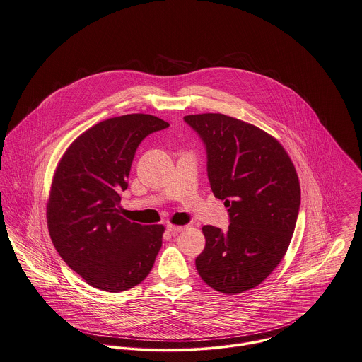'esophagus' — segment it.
Instances as JSON below:
<instances>
[{
  "instance_id": "obj_1",
  "label": "esophagus",
  "mask_w": 362,
  "mask_h": 362,
  "mask_svg": "<svg viewBox=\"0 0 362 362\" xmlns=\"http://www.w3.org/2000/svg\"><path fill=\"white\" fill-rule=\"evenodd\" d=\"M167 230H170L171 233H178V232H181V230H185V227L184 226H174V224H168L167 226Z\"/></svg>"
}]
</instances>
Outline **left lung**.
Masks as SVG:
<instances>
[{
  "instance_id": "1",
  "label": "left lung",
  "mask_w": 362,
  "mask_h": 362,
  "mask_svg": "<svg viewBox=\"0 0 362 362\" xmlns=\"http://www.w3.org/2000/svg\"><path fill=\"white\" fill-rule=\"evenodd\" d=\"M184 119L206 144L211 191L230 217L227 232L202 228L197 272L214 291L238 295L259 286L288 252L300 207L296 168L282 144L257 126L221 113Z\"/></svg>"
}]
</instances>
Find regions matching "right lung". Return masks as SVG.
<instances>
[{"label": "right lung", "mask_w": 362, "mask_h": 362, "mask_svg": "<svg viewBox=\"0 0 362 362\" xmlns=\"http://www.w3.org/2000/svg\"><path fill=\"white\" fill-rule=\"evenodd\" d=\"M168 127L144 113L112 117L80 134L55 168L47 224L59 256L88 285L119 293L139 285L162 247L165 227L120 214L132 159L141 141Z\"/></svg>", "instance_id": "obj_1"}]
</instances>
